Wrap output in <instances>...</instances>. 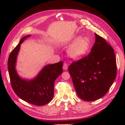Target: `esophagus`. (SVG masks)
Returning <instances> with one entry per match:
<instances>
[{
	"label": "esophagus",
	"instance_id": "esophagus-1",
	"mask_svg": "<svg viewBox=\"0 0 125 125\" xmlns=\"http://www.w3.org/2000/svg\"><path fill=\"white\" fill-rule=\"evenodd\" d=\"M63 70H67L68 69V64L66 63H64V64H63Z\"/></svg>",
	"mask_w": 125,
	"mask_h": 125
}]
</instances>
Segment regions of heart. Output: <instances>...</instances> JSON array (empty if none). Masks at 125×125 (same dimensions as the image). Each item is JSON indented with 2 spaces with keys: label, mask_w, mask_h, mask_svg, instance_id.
<instances>
[{
  "label": "heart",
  "mask_w": 125,
  "mask_h": 125,
  "mask_svg": "<svg viewBox=\"0 0 125 125\" xmlns=\"http://www.w3.org/2000/svg\"><path fill=\"white\" fill-rule=\"evenodd\" d=\"M73 45L68 50V54L73 59L83 57L90 49L91 41L87 37L78 36L73 41Z\"/></svg>",
  "instance_id": "b5f03b06"
}]
</instances>
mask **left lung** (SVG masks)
Listing matches in <instances>:
<instances>
[{
    "mask_svg": "<svg viewBox=\"0 0 125 125\" xmlns=\"http://www.w3.org/2000/svg\"><path fill=\"white\" fill-rule=\"evenodd\" d=\"M95 37L94 44L89 55L73 62L68 69L77 94L87 102L104 96L116 75L113 48L96 33Z\"/></svg>",
    "mask_w": 125,
    "mask_h": 125,
    "instance_id": "left-lung-1",
    "label": "left lung"
}]
</instances>
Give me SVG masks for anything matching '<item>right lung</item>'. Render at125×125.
<instances>
[{"label":"right lung","instance_id":"obj_1","mask_svg":"<svg viewBox=\"0 0 125 125\" xmlns=\"http://www.w3.org/2000/svg\"><path fill=\"white\" fill-rule=\"evenodd\" d=\"M31 36V35H28L22 38L10 52L8 60V70L12 87L15 94L26 102L42 106L49 103L52 99L55 81L63 73V62L61 61L45 65L32 79L21 77L16 69L18 55L20 45Z\"/></svg>","mask_w":125,"mask_h":125}]
</instances>
